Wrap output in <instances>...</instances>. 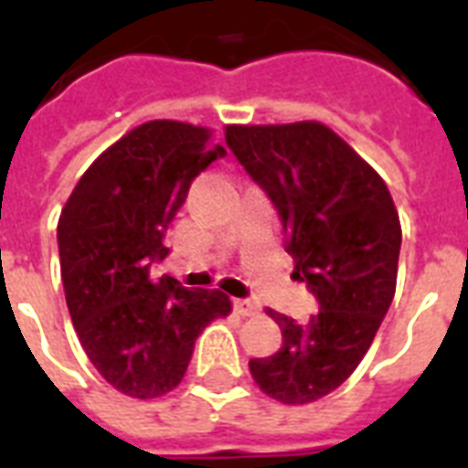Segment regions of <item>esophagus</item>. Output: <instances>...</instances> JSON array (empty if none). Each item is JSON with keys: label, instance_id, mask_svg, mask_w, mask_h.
Segmentation results:
<instances>
[{"label": "esophagus", "instance_id": "1", "mask_svg": "<svg viewBox=\"0 0 468 468\" xmlns=\"http://www.w3.org/2000/svg\"><path fill=\"white\" fill-rule=\"evenodd\" d=\"M233 308L238 315H255V313L260 311L257 301H252V299H235Z\"/></svg>", "mask_w": 468, "mask_h": 468}]
</instances>
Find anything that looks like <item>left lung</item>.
<instances>
[{"label": "left lung", "mask_w": 468, "mask_h": 468, "mask_svg": "<svg viewBox=\"0 0 468 468\" xmlns=\"http://www.w3.org/2000/svg\"><path fill=\"white\" fill-rule=\"evenodd\" d=\"M226 143L279 211L293 274L320 308L308 323L267 311L284 342L250 371L279 403H313L356 369L391 306L399 211L384 179L318 121L228 126Z\"/></svg>", "instance_id": "1"}]
</instances>
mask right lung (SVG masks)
Wrapping results in <instances>:
<instances>
[{
	"label": "right lung",
	"instance_id": "1",
	"mask_svg": "<svg viewBox=\"0 0 468 468\" xmlns=\"http://www.w3.org/2000/svg\"><path fill=\"white\" fill-rule=\"evenodd\" d=\"M223 155L208 128L148 121L91 162L60 213L69 318L94 369L131 399L176 388L201 330L233 308L220 289L150 274L194 176Z\"/></svg>",
	"mask_w": 468,
	"mask_h": 468
}]
</instances>
